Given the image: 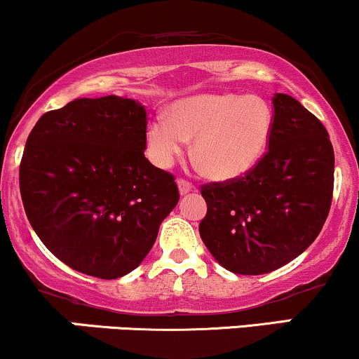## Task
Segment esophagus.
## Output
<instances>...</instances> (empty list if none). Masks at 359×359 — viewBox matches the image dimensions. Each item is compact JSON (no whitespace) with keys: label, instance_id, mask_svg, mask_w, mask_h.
Returning a JSON list of instances; mask_svg holds the SVG:
<instances>
[{"label":"esophagus","instance_id":"34e87169","mask_svg":"<svg viewBox=\"0 0 359 359\" xmlns=\"http://www.w3.org/2000/svg\"><path fill=\"white\" fill-rule=\"evenodd\" d=\"M178 189L181 195H187V193H189L193 189V184L187 180H178Z\"/></svg>","mask_w":359,"mask_h":359}]
</instances>
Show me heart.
<instances>
[{"mask_svg":"<svg viewBox=\"0 0 359 359\" xmlns=\"http://www.w3.org/2000/svg\"><path fill=\"white\" fill-rule=\"evenodd\" d=\"M273 114L262 97L223 92L180 100L170 117L146 130L151 161L170 168L193 141V156L213 180H235L254 170L271 144Z\"/></svg>","mask_w":359,"mask_h":359,"instance_id":"1","label":"heart"}]
</instances>
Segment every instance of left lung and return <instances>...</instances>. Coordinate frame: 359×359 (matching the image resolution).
Instances as JSON below:
<instances>
[{
  "label": "left lung",
  "mask_w": 359,
  "mask_h": 359,
  "mask_svg": "<svg viewBox=\"0 0 359 359\" xmlns=\"http://www.w3.org/2000/svg\"><path fill=\"white\" fill-rule=\"evenodd\" d=\"M269 151L245 176L201 187L200 237L217 262L260 276L301 255L332 201L334 151L323 122L299 100L276 94Z\"/></svg>",
  "instance_id": "1"
}]
</instances>
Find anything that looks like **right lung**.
<instances>
[{
	"instance_id": "right-lung-1",
	"label": "right lung",
	"mask_w": 359,
	"mask_h": 359,
	"mask_svg": "<svg viewBox=\"0 0 359 359\" xmlns=\"http://www.w3.org/2000/svg\"><path fill=\"white\" fill-rule=\"evenodd\" d=\"M144 105L117 95L45 112L20 163L28 222L74 271L117 279L144 260L178 205L175 176L146 159Z\"/></svg>"
}]
</instances>
